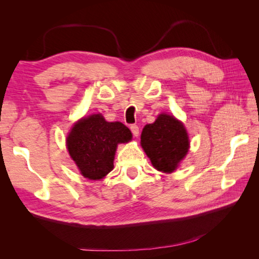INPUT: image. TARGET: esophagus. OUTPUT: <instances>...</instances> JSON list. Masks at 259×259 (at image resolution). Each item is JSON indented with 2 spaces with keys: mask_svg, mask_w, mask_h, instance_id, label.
<instances>
[{
  "mask_svg": "<svg viewBox=\"0 0 259 259\" xmlns=\"http://www.w3.org/2000/svg\"><path fill=\"white\" fill-rule=\"evenodd\" d=\"M130 130H131V133H133L135 137H138V136H139V126L138 125H136V124L130 125Z\"/></svg>",
  "mask_w": 259,
  "mask_h": 259,
  "instance_id": "1",
  "label": "esophagus"
}]
</instances>
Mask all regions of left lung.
<instances>
[{
	"mask_svg": "<svg viewBox=\"0 0 259 259\" xmlns=\"http://www.w3.org/2000/svg\"><path fill=\"white\" fill-rule=\"evenodd\" d=\"M140 144L153 166L165 174L177 168L190 146L182 122L168 114H161L154 123L145 125Z\"/></svg>",
	"mask_w": 259,
	"mask_h": 259,
	"instance_id": "left-lung-1",
	"label": "left lung"
}]
</instances>
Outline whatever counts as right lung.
Listing matches in <instances>:
<instances>
[{
    "label": "right lung",
    "mask_w": 259,
    "mask_h": 259,
    "mask_svg": "<svg viewBox=\"0 0 259 259\" xmlns=\"http://www.w3.org/2000/svg\"><path fill=\"white\" fill-rule=\"evenodd\" d=\"M131 131L121 122H107L100 114L83 117L67 137L72 159L85 178L100 179L111 172L117 144L128 143Z\"/></svg>",
    "instance_id": "right-lung-1"
}]
</instances>
